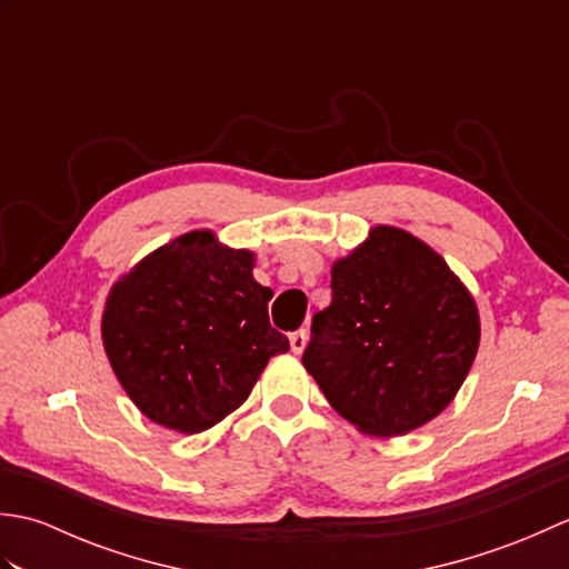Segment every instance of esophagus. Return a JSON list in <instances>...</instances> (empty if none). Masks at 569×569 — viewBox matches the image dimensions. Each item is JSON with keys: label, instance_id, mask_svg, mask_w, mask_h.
Wrapping results in <instances>:
<instances>
[{"label": "esophagus", "instance_id": "esophagus-1", "mask_svg": "<svg viewBox=\"0 0 569 569\" xmlns=\"http://www.w3.org/2000/svg\"><path fill=\"white\" fill-rule=\"evenodd\" d=\"M306 345H308V330H296L291 335V349H293V352L300 355L306 349Z\"/></svg>", "mask_w": 569, "mask_h": 569}]
</instances>
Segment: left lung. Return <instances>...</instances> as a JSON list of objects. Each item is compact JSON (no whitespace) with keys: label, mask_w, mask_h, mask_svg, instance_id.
<instances>
[{"label":"left lung","mask_w":569,"mask_h":569,"mask_svg":"<svg viewBox=\"0 0 569 569\" xmlns=\"http://www.w3.org/2000/svg\"><path fill=\"white\" fill-rule=\"evenodd\" d=\"M477 347V306L440 253L377 227L332 266V303L312 316L303 367L337 413L389 438L452 401Z\"/></svg>","instance_id":"obj_1"}]
</instances>
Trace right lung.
Returning a JSON list of instances; mask_svg holds the SVG:
<instances>
[{
    "mask_svg": "<svg viewBox=\"0 0 569 569\" xmlns=\"http://www.w3.org/2000/svg\"><path fill=\"white\" fill-rule=\"evenodd\" d=\"M253 257L190 232L149 253L107 298L102 340L129 398L159 426L202 432L247 401L273 355L271 288Z\"/></svg>",
    "mask_w": 569,
    "mask_h": 569,
    "instance_id": "1",
    "label": "right lung"
}]
</instances>
